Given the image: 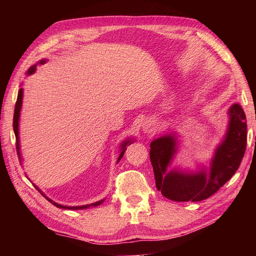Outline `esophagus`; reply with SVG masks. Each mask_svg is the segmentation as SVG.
I'll return each mask as SVG.
<instances>
[{
  "label": "esophagus",
  "mask_w": 256,
  "mask_h": 256,
  "mask_svg": "<svg viewBox=\"0 0 256 256\" xmlns=\"http://www.w3.org/2000/svg\"><path fill=\"white\" fill-rule=\"evenodd\" d=\"M143 130H144L145 134H152L154 132V130H156V128H154V125L152 122H146L144 124V126H143Z\"/></svg>",
  "instance_id": "34e87169"
}]
</instances>
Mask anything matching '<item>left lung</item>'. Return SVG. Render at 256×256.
<instances>
[{
  "mask_svg": "<svg viewBox=\"0 0 256 256\" xmlns=\"http://www.w3.org/2000/svg\"><path fill=\"white\" fill-rule=\"evenodd\" d=\"M228 115L226 138L216 147L208 171H168L177 150L175 136L168 134L150 143V158L156 187L164 196L175 202H198L214 194L235 174L246 147V120L238 104L230 108Z\"/></svg>",
  "mask_w": 256,
  "mask_h": 256,
  "instance_id": "8db88e82",
  "label": "left lung"
}]
</instances>
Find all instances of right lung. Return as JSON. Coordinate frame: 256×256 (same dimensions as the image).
<instances>
[{"label": "right lung", "mask_w": 256, "mask_h": 256, "mask_svg": "<svg viewBox=\"0 0 256 256\" xmlns=\"http://www.w3.org/2000/svg\"><path fill=\"white\" fill-rule=\"evenodd\" d=\"M40 64H44V63H46V60H42L40 62ZM35 65L34 66H32L30 67L28 70V74H32L34 72H35ZM22 98H23V88H20L19 90V92H18V97H17V102H16V106H14V122H12V125H14V136H16V146H17V152H18V157H19V159H21L20 158V146H19V116H20V110H21V106H22ZM127 144H131V142L129 141V140H127V141H124L122 142V144L120 145L122 147H120V156H118V162L122 159V157L124 156V154H125V150H126V145ZM36 189L40 191L42 194L47 198L50 203H52L54 206H56V207H58V208H63V209H72V210H76V209H85V208H88V207H92V206H98V205H100L102 204L104 200H99V202H96V203H92V204H90V205H83V206H63V205H60V204H58V203H56V202H53L52 200H50L49 198H47L46 196L44 193L38 189L37 187H36Z\"/></svg>", "instance_id": "1"}]
</instances>
